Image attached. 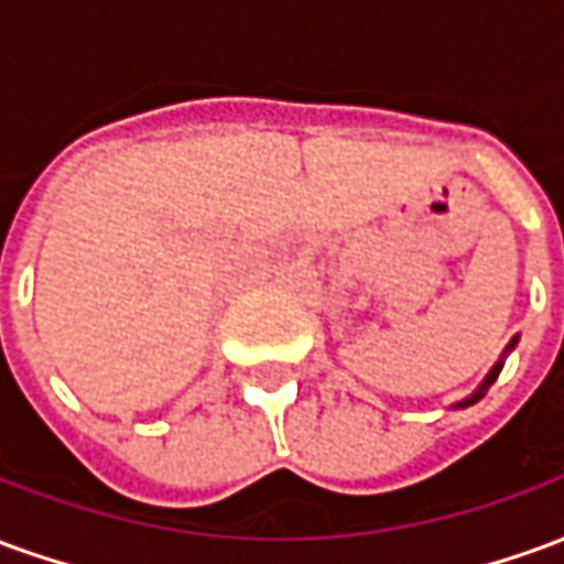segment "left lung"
<instances>
[{"mask_svg": "<svg viewBox=\"0 0 564 564\" xmlns=\"http://www.w3.org/2000/svg\"><path fill=\"white\" fill-rule=\"evenodd\" d=\"M517 341H520V335H513V338H510L508 347H505V350H501V356H498V362H496V366L489 368V375H486V378L480 380V387H477V390H474L471 395H465V399H462V402L453 404V408H468V404H477V402H480V399H484L486 390H489V387H492V383H496L498 375H501V368H505V359H508V354H513V347H517Z\"/></svg>", "mask_w": 564, "mask_h": 564, "instance_id": "left-lung-1", "label": "left lung"}]
</instances>
